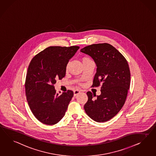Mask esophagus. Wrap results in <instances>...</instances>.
<instances>
[{
  "label": "esophagus",
  "instance_id": "obj_1",
  "mask_svg": "<svg viewBox=\"0 0 156 156\" xmlns=\"http://www.w3.org/2000/svg\"><path fill=\"white\" fill-rule=\"evenodd\" d=\"M80 93V91L78 90H76L74 91V95L76 97L78 94H79Z\"/></svg>",
  "mask_w": 156,
  "mask_h": 156
}]
</instances>
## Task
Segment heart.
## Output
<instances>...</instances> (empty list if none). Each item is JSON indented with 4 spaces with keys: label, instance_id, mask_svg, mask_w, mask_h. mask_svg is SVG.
<instances>
[{
    "label": "heart",
    "instance_id": "b5f03b06",
    "mask_svg": "<svg viewBox=\"0 0 156 156\" xmlns=\"http://www.w3.org/2000/svg\"><path fill=\"white\" fill-rule=\"evenodd\" d=\"M89 59H90L89 58H87V57H83V58H82V63H83V62L87 61H88Z\"/></svg>",
    "mask_w": 156,
    "mask_h": 156
}]
</instances>
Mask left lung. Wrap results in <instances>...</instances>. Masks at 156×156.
<instances>
[{"instance_id": "left-lung-1", "label": "left lung", "mask_w": 156, "mask_h": 156, "mask_svg": "<svg viewBox=\"0 0 156 156\" xmlns=\"http://www.w3.org/2000/svg\"><path fill=\"white\" fill-rule=\"evenodd\" d=\"M80 51L90 56L97 65L92 86L102 83L100 95L87 93L85 112L97 122H107L118 114L126 100L131 80L128 63L116 48L107 43L86 46Z\"/></svg>"}]
</instances>
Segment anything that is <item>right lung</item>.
<instances>
[{"label":"right lung","instance_id":"right-lung-1","mask_svg":"<svg viewBox=\"0 0 156 156\" xmlns=\"http://www.w3.org/2000/svg\"><path fill=\"white\" fill-rule=\"evenodd\" d=\"M79 48L50 46L30 62L25 80L27 99L34 116L44 124L54 125L65 115L74 93L67 90L57 94L54 84L65 76L69 61Z\"/></svg>","mask_w":156,"mask_h":156}]
</instances>
